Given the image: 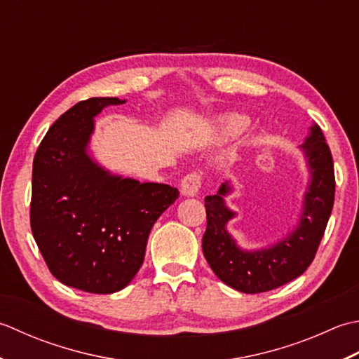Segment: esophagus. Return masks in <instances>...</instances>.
I'll use <instances>...</instances> for the list:
<instances>
[{
  "label": "esophagus",
  "mask_w": 359,
  "mask_h": 359,
  "mask_svg": "<svg viewBox=\"0 0 359 359\" xmlns=\"http://www.w3.org/2000/svg\"><path fill=\"white\" fill-rule=\"evenodd\" d=\"M203 184V178L201 173L198 172H190L187 173L184 178L181 180V194L186 196H195L200 192Z\"/></svg>",
  "instance_id": "obj_1"
}]
</instances>
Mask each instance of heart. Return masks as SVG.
Listing matches in <instances>:
<instances>
[{
    "mask_svg": "<svg viewBox=\"0 0 359 359\" xmlns=\"http://www.w3.org/2000/svg\"><path fill=\"white\" fill-rule=\"evenodd\" d=\"M246 119L240 118V116H226L223 119V131L229 137H236L237 135H240L246 128Z\"/></svg>",
    "mask_w": 359,
    "mask_h": 359,
    "instance_id": "1",
    "label": "heart"
}]
</instances>
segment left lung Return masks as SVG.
Masks as SVG:
<instances>
[{
    "mask_svg": "<svg viewBox=\"0 0 359 359\" xmlns=\"http://www.w3.org/2000/svg\"><path fill=\"white\" fill-rule=\"evenodd\" d=\"M302 149L309 158L311 182L301 223L288 238L269 250L241 251L226 232V223L233 217L223 201L231 190L228 184H222L217 195L204 198L208 217L203 236L204 257L218 279L231 288L251 294L271 291L304 274L314 260L333 209L334 169L330 147L318 123L311 126Z\"/></svg>",
    "mask_w": 359,
    "mask_h": 359,
    "instance_id": "obj_1",
    "label": "left lung"
}]
</instances>
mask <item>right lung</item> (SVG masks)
<instances>
[{
  "instance_id": "1",
  "label": "right lung",
  "mask_w": 359,
  "mask_h": 359,
  "mask_svg": "<svg viewBox=\"0 0 359 359\" xmlns=\"http://www.w3.org/2000/svg\"><path fill=\"white\" fill-rule=\"evenodd\" d=\"M118 97L80 100L43 137L32 164L31 229L57 280L94 294L131 282L151 226L178 198L159 182L111 177L88 158L93 118Z\"/></svg>"
}]
</instances>
